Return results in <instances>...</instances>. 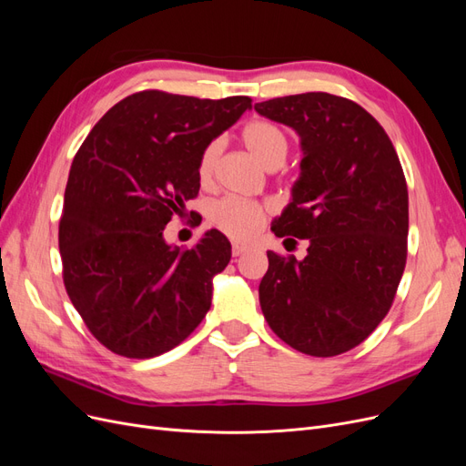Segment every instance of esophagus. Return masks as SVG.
Here are the masks:
<instances>
[{"instance_id":"esophagus-1","label":"esophagus","mask_w":466,"mask_h":466,"mask_svg":"<svg viewBox=\"0 0 466 466\" xmlns=\"http://www.w3.org/2000/svg\"><path fill=\"white\" fill-rule=\"evenodd\" d=\"M247 250H248V247H247V245H241V243H233V247H231L233 257H241V255H245Z\"/></svg>"}]
</instances>
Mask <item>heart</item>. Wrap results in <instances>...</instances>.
Returning a JSON list of instances; mask_svg holds the SVG:
<instances>
[{
    "instance_id": "b5f03b06",
    "label": "heart",
    "mask_w": 466,
    "mask_h": 466,
    "mask_svg": "<svg viewBox=\"0 0 466 466\" xmlns=\"http://www.w3.org/2000/svg\"><path fill=\"white\" fill-rule=\"evenodd\" d=\"M241 142L262 167L276 168L284 163L289 151V137L286 130L274 120L250 118L241 128ZM219 142H209L198 157L196 177L202 187H209L214 180L219 161ZM209 221L216 228L237 241H247L255 237L266 221V208L241 198H221L209 208Z\"/></svg>"
}]
</instances>
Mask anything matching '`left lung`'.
I'll return each instance as SVG.
<instances>
[{
  "mask_svg": "<svg viewBox=\"0 0 466 466\" xmlns=\"http://www.w3.org/2000/svg\"><path fill=\"white\" fill-rule=\"evenodd\" d=\"M255 110L301 137V177L272 231L309 241L303 260L268 250L264 319L293 350L340 356L385 319L404 272L408 188L399 155L383 126L344 96L301 93Z\"/></svg>",
  "mask_w": 466,
  "mask_h": 466,
  "instance_id": "1",
  "label": "left lung"
}]
</instances>
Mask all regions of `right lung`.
<instances>
[{
	"label": "right lung",
	"mask_w": 466,
	"mask_h": 466,
	"mask_svg": "<svg viewBox=\"0 0 466 466\" xmlns=\"http://www.w3.org/2000/svg\"><path fill=\"white\" fill-rule=\"evenodd\" d=\"M250 106L241 95L139 91L112 106L76 153L58 233L64 286L115 354L161 356L209 311L211 278L229 264L231 243L209 229L180 248L163 229L198 196L202 149Z\"/></svg>",
	"instance_id": "right-lung-1"
}]
</instances>
